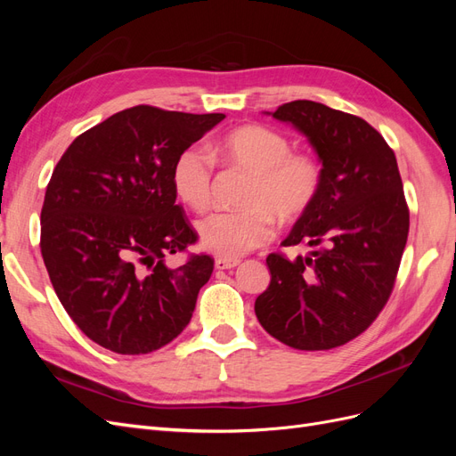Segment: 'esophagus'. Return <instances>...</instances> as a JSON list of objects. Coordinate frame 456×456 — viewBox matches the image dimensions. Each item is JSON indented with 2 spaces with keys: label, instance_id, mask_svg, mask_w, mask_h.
Instances as JSON below:
<instances>
[{
  "label": "esophagus",
  "instance_id": "obj_1",
  "mask_svg": "<svg viewBox=\"0 0 456 456\" xmlns=\"http://www.w3.org/2000/svg\"><path fill=\"white\" fill-rule=\"evenodd\" d=\"M240 258H226V256H220L215 260V268L218 270H230V268H236L240 265Z\"/></svg>",
  "mask_w": 456,
  "mask_h": 456
}]
</instances>
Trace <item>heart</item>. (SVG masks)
I'll list each match as a JSON object with an SVG mask.
<instances>
[{"label":"heart","instance_id":"b5f03b06","mask_svg":"<svg viewBox=\"0 0 456 456\" xmlns=\"http://www.w3.org/2000/svg\"><path fill=\"white\" fill-rule=\"evenodd\" d=\"M213 156L251 175L241 211H220L198 224L205 249L238 258L273 238V218L297 223L315 205L323 188V165L312 151L291 150V139L260 123L232 129L215 146ZM178 200L198 213L213 201V159L201 148H186L173 165Z\"/></svg>","mask_w":456,"mask_h":456}]
</instances>
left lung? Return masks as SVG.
Returning <instances> with one entry per match:
<instances>
[{"instance_id": "8db88e82", "label": "left lung", "mask_w": 456, "mask_h": 456, "mask_svg": "<svg viewBox=\"0 0 456 456\" xmlns=\"http://www.w3.org/2000/svg\"><path fill=\"white\" fill-rule=\"evenodd\" d=\"M272 116L308 136L323 188L281 243L315 251L268 255L272 280L255 314L287 346L330 350L360 337L394 291L409 236L402 176L394 150L362 118L314 101L287 102Z\"/></svg>"}]
</instances>
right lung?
<instances>
[{"label": "right lung", "instance_id": "obj_1", "mask_svg": "<svg viewBox=\"0 0 456 456\" xmlns=\"http://www.w3.org/2000/svg\"><path fill=\"white\" fill-rule=\"evenodd\" d=\"M223 119L139 104L81 133L54 167L41 256L61 305L99 346L150 354L190 323L215 260L165 265L198 241L171 175L176 156Z\"/></svg>", "mask_w": 456, "mask_h": 456}]
</instances>
